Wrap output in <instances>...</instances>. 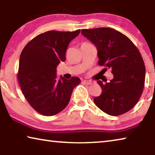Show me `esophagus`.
Returning <instances> with one entry per match:
<instances>
[{
    "mask_svg": "<svg viewBox=\"0 0 155 155\" xmlns=\"http://www.w3.org/2000/svg\"><path fill=\"white\" fill-rule=\"evenodd\" d=\"M83 83L84 84H86V85H91V84L93 83L92 82H91V81H87V80H84V81H83Z\"/></svg>",
    "mask_w": 155,
    "mask_h": 155,
    "instance_id": "1",
    "label": "esophagus"
}]
</instances>
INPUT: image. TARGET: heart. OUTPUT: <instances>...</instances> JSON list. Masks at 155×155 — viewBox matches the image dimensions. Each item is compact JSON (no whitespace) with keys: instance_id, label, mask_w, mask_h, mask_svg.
<instances>
[{"instance_id":"1","label":"heart","mask_w":155,"mask_h":155,"mask_svg":"<svg viewBox=\"0 0 155 155\" xmlns=\"http://www.w3.org/2000/svg\"><path fill=\"white\" fill-rule=\"evenodd\" d=\"M84 44H87V43H84Z\"/></svg>"}]
</instances>
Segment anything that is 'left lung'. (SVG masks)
<instances>
[{"label":"left lung","instance_id":"8db88e82","mask_svg":"<svg viewBox=\"0 0 155 155\" xmlns=\"http://www.w3.org/2000/svg\"><path fill=\"white\" fill-rule=\"evenodd\" d=\"M81 34L96 47L98 64L111 68L114 74L109 83L97 81L102 93L94 98V103L110 115L125 114L143 91L146 68L140 51L129 38L114 28L82 29Z\"/></svg>","mask_w":155,"mask_h":155}]
</instances>
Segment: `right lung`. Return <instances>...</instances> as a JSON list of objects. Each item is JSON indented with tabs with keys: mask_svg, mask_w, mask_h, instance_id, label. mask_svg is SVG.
I'll return each mask as SVG.
<instances>
[{
	"mask_svg": "<svg viewBox=\"0 0 155 155\" xmlns=\"http://www.w3.org/2000/svg\"><path fill=\"white\" fill-rule=\"evenodd\" d=\"M80 31H47L33 39L21 52L18 82L28 103L41 115L51 116L64 109L81 83L75 77L68 80L60 76L57 79L56 74L70 42Z\"/></svg>",
	"mask_w": 155,
	"mask_h": 155,
	"instance_id": "1",
	"label": "right lung"
}]
</instances>
